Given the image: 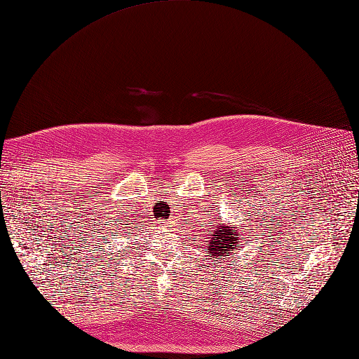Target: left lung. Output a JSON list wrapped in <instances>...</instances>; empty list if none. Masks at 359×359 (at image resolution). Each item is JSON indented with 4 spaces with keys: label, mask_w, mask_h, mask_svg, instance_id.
Listing matches in <instances>:
<instances>
[{
    "label": "left lung",
    "mask_w": 359,
    "mask_h": 359,
    "mask_svg": "<svg viewBox=\"0 0 359 359\" xmlns=\"http://www.w3.org/2000/svg\"><path fill=\"white\" fill-rule=\"evenodd\" d=\"M211 236L212 238H210L205 251L210 254L211 259L214 261H217V258L222 261V258L224 259L227 254H233V251H236L238 241L241 239L238 230L233 231V227L230 226V223L217 226V229L212 231Z\"/></svg>",
    "instance_id": "8db88e82"
}]
</instances>
